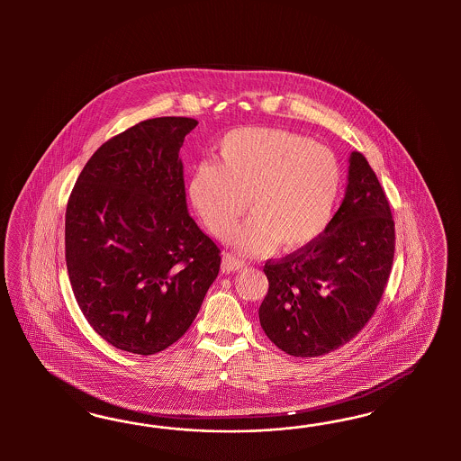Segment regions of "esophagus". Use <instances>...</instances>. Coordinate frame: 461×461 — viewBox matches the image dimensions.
<instances>
[{"instance_id": "1", "label": "esophagus", "mask_w": 461, "mask_h": 461, "mask_svg": "<svg viewBox=\"0 0 461 461\" xmlns=\"http://www.w3.org/2000/svg\"><path fill=\"white\" fill-rule=\"evenodd\" d=\"M245 266H247V264H245V260L238 258L235 253H224L223 262H221V268H223V272H226V274H230V272H237V270H241V268H243Z\"/></svg>"}]
</instances>
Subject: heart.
Returning a JSON list of instances; mask_svg holds the SVG:
<instances>
[{
  "mask_svg": "<svg viewBox=\"0 0 461 461\" xmlns=\"http://www.w3.org/2000/svg\"><path fill=\"white\" fill-rule=\"evenodd\" d=\"M341 174L335 155L284 130L241 128L224 135L218 164L199 162L187 195L214 237L231 233L247 208L251 218L233 243L262 253L274 243L295 250L321 233L331 218Z\"/></svg>",
  "mask_w": 461,
  "mask_h": 461,
  "instance_id": "b5f03b06",
  "label": "heart"
}]
</instances>
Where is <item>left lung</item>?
<instances>
[{"mask_svg": "<svg viewBox=\"0 0 461 461\" xmlns=\"http://www.w3.org/2000/svg\"><path fill=\"white\" fill-rule=\"evenodd\" d=\"M348 162L343 203L321 235L264 267L260 324L293 357H321L358 335L391 276L395 230L387 195L360 152Z\"/></svg>", "mask_w": 461, "mask_h": 461, "instance_id": "left-lung-1", "label": "left lung"}]
</instances>
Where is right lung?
Returning a JSON list of instances; mask_svg holds the SVG:
<instances>
[{"instance_id": "1", "label": "right lung", "mask_w": 461, "mask_h": 461, "mask_svg": "<svg viewBox=\"0 0 461 461\" xmlns=\"http://www.w3.org/2000/svg\"><path fill=\"white\" fill-rule=\"evenodd\" d=\"M197 122L145 120L103 143L66 211V262L84 318L114 348L154 355L194 321L220 249L189 216L179 150Z\"/></svg>"}]
</instances>
